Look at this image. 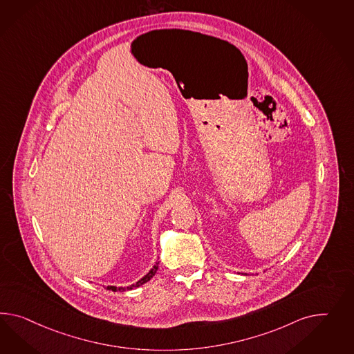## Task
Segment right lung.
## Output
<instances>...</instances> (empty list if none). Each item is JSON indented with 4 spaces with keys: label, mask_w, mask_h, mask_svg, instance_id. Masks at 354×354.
Wrapping results in <instances>:
<instances>
[{
    "label": "right lung",
    "mask_w": 354,
    "mask_h": 354,
    "mask_svg": "<svg viewBox=\"0 0 354 354\" xmlns=\"http://www.w3.org/2000/svg\"><path fill=\"white\" fill-rule=\"evenodd\" d=\"M157 269H158V263H156V266L149 270V273L147 274V276H144L140 281H138L134 285H131L130 287H115V286H108L106 288H109V290H112V291H126V290H131V288H134V287L142 286L143 283L145 282H148L151 278L156 274V272H157Z\"/></svg>",
    "instance_id": "right-lung-1"
}]
</instances>
